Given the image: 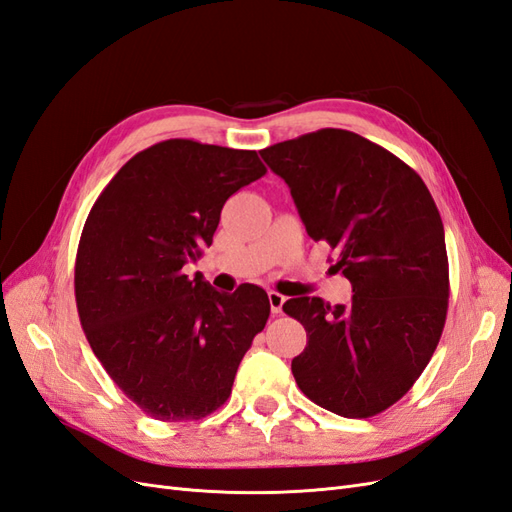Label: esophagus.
Instances as JSON below:
<instances>
[{"label":"esophagus","mask_w":512,"mask_h":512,"mask_svg":"<svg viewBox=\"0 0 512 512\" xmlns=\"http://www.w3.org/2000/svg\"><path fill=\"white\" fill-rule=\"evenodd\" d=\"M269 303H271V312L273 314H282V307L286 303V297L280 292H269Z\"/></svg>","instance_id":"esophagus-1"}]
</instances>
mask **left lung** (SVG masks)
I'll return each mask as SVG.
<instances>
[{
  "label": "left lung",
  "mask_w": 512,
  "mask_h": 512,
  "mask_svg": "<svg viewBox=\"0 0 512 512\" xmlns=\"http://www.w3.org/2000/svg\"><path fill=\"white\" fill-rule=\"evenodd\" d=\"M290 188L307 235L335 252L348 305L297 297L284 312L307 331L292 359L303 395L346 418L391 408L423 374L444 329L448 258L423 179L391 151L337 128L260 151Z\"/></svg>",
  "instance_id": "left-lung-1"
}]
</instances>
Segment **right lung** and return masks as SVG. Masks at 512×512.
I'll list each match as a JSON object with an SVG mask.
<instances>
[{
  "instance_id": "right-lung-1",
  "label": "right lung",
  "mask_w": 512,
  "mask_h": 512,
  "mask_svg": "<svg viewBox=\"0 0 512 512\" xmlns=\"http://www.w3.org/2000/svg\"><path fill=\"white\" fill-rule=\"evenodd\" d=\"M267 173L256 151L170 138L121 166L91 207L74 265L87 342L156 421H198L232 391L269 320L267 292H218L183 265L213 243L226 200Z\"/></svg>"
}]
</instances>
